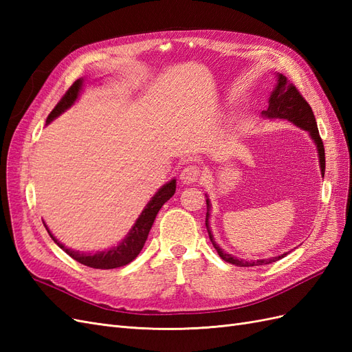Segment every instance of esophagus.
Here are the masks:
<instances>
[{"label":"esophagus","instance_id":"1","mask_svg":"<svg viewBox=\"0 0 352 352\" xmlns=\"http://www.w3.org/2000/svg\"><path fill=\"white\" fill-rule=\"evenodd\" d=\"M198 177H199V168L195 167V166H186L182 170V173H180V176H179L180 182H182L184 185H192V184H195L197 180H198Z\"/></svg>","mask_w":352,"mask_h":352}]
</instances>
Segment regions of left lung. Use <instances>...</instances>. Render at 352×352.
<instances>
[{
	"label": "left lung",
	"instance_id": "left-lung-1",
	"mask_svg": "<svg viewBox=\"0 0 352 352\" xmlns=\"http://www.w3.org/2000/svg\"><path fill=\"white\" fill-rule=\"evenodd\" d=\"M276 85L269 97V105L267 110L261 111L263 119H269V120H287L294 123L295 126L301 127V129L307 131L308 135L313 140L316 148H317V155H318V164H320V173L324 176V168H326V158H324V146L320 135H318L317 129V123H316V117L313 114V110L310 107L302 95L298 92V89L294 87V85L287 80L283 74L278 73L276 74ZM207 197V195H206ZM210 210H211V202L210 198L207 197V216H206V226L210 241L212 243V247L216 248L217 254L221 257V260H225L229 264L238 265V267H254V265H263V264H270L283 258L287 252L279 255V257H272V258H263V260H243L238 258L235 255L228 254L225 250L220 248V245L214 241V236H212V232L210 229Z\"/></svg>",
	"mask_w": 352,
	"mask_h": 352
}]
</instances>
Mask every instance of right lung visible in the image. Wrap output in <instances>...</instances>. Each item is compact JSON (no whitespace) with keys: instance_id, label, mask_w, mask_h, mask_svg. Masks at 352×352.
Here are the masks:
<instances>
[{"instance_id":"1","label":"right lung","mask_w":352,"mask_h":352,"mask_svg":"<svg viewBox=\"0 0 352 352\" xmlns=\"http://www.w3.org/2000/svg\"><path fill=\"white\" fill-rule=\"evenodd\" d=\"M82 88H83V78L78 79L69 88V91L65 94V97H63L60 100V102L56 105V109L50 113L48 119H47V124H50L52 120L57 119L60 114L69 110L72 105L78 101L79 95L82 92ZM175 190H176V179L168 180V182L160 188L154 194V197L148 201V204L144 207L140 217L135 220L133 226L131 228L129 232H127V235L119 243H117L116 247H111V248L104 250V251L80 252V251L70 250L66 247L65 243H61L54 235H52L45 223L44 225L50 233V236L52 238V241H54L63 251H66L73 260H76L80 264L88 265V267H92V269H102V270L117 269V267H122V265L129 264L131 261H133L138 257V254H140L141 250L144 248V243L148 238V233H150V230L153 228V223L157 217V212L164 206V202H167L175 195Z\"/></svg>"}]
</instances>
